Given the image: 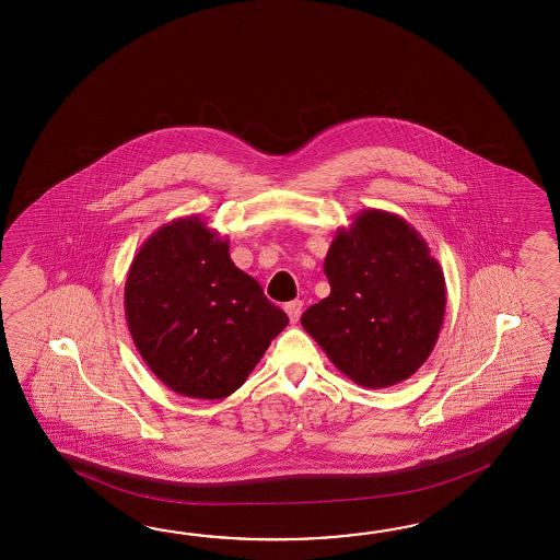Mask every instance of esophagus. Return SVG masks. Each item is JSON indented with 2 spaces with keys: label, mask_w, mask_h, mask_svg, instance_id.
Listing matches in <instances>:
<instances>
[{
  "label": "esophagus",
  "mask_w": 560,
  "mask_h": 560,
  "mask_svg": "<svg viewBox=\"0 0 560 560\" xmlns=\"http://www.w3.org/2000/svg\"><path fill=\"white\" fill-rule=\"evenodd\" d=\"M302 306H304V304H302L300 300H292V302H288V304H285V314H288V318H290V322H292V324H296V322L300 320V314H302Z\"/></svg>",
  "instance_id": "1"
}]
</instances>
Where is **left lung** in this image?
Wrapping results in <instances>:
<instances>
[{"label":"left lung","instance_id":"1","mask_svg":"<svg viewBox=\"0 0 560 560\" xmlns=\"http://www.w3.org/2000/svg\"><path fill=\"white\" fill-rule=\"evenodd\" d=\"M330 294L302 314L334 366L366 388L410 378L439 340L446 282L427 240L405 218L362 210L324 260Z\"/></svg>","mask_w":560,"mask_h":560}]
</instances>
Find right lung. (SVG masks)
I'll return each mask as SVG.
<instances>
[{
    "label": "right lung",
    "instance_id": "add662e5",
    "mask_svg": "<svg viewBox=\"0 0 560 560\" xmlns=\"http://www.w3.org/2000/svg\"><path fill=\"white\" fill-rule=\"evenodd\" d=\"M124 306L148 369L170 390L202 400L236 393L288 324L200 215L176 218L143 242Z\"/></svg>",
    "mask_w": 560,
    "mask_h": 560
}]
</instances>
